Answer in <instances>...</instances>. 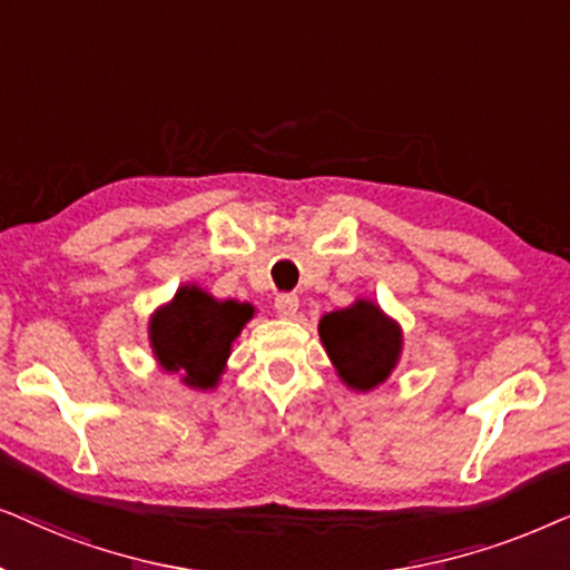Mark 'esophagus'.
I'll return each mask as SVG.
<instances>
[{
	"label": "esophagus",
	"mask_w": 570,
	"mask_h": 570,
	"mask_svg": "<svg viewBox=\"0 0 570 570\" xmlns=\"http://www.w3.org/2000/svg\"><path fill=\"white\" fill-rule=\"evenodd\" d=\"M276 313L281 315V317H294L297 315V309H299V299L294 297V294H278L276 297Z\"/></svg>",
	"instance_id": "34e87169"
}]
</instances>
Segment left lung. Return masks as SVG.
<instances>
[{"label":"left lung","instance_id":"8db88e82","mask_svg":"<svg viewBox=\"0 0 570 570\" xmlns=\"http://www.w3.org/2000/svg\"><path fill=\"white\" fill-rule=\"evenodd\" d=\"M317 336L338 381L356 393H370L389 381L404 352L399 321L367 297L325 313L317 323Z\"/></svg>","mask_w":570,"mask_h":570}]
</instances>
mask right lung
<instances>
[{"instance_id":"right-lung-1","label":"right lung","mask_w":570,"mask_h":570,"mask_svg":"<svg viewBox=\"0 0 570 570\" xmlns=\"http://www.w3.org/2000/svg\"><path fill=\"white\" fill-rule=\"evenodd\" d=\"M255 317L249 302L216 299L197 284L177 294L148 317V344L164 373L179 375L187 389L210 391L222 383L232 344Z\"/></svg>"}]
</instances>
